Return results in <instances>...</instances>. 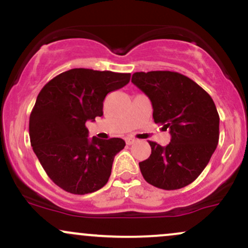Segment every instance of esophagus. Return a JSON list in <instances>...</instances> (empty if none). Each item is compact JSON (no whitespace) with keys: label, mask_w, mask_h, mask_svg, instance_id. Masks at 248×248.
I'll return each mask as SVG.
<instances>
[{"label":"esophagus","mask_w":248,"mask_h":248,"mask_svg":"<svg viewBox=\"0 0 248 248\" xmlns=\"http://www.w3.org/2000/svg\"><path fill=\"white\" fill-rule=\"evenodd\" d=\"M135 141L136 140L134 138H126V143L129 144V146H130V144H133Z\"/></svg>","instance_id":"obj_1"}]
</instances>
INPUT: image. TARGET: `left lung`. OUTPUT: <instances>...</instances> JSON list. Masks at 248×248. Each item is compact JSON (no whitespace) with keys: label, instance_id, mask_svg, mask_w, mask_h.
Returning <instances> with one entry per match:
<instances>
[{"label":"left lung","instance_id":"1","mask_svg":"<svg viewBox=\"0 0 248 248\" xmlns=\"http://www.w3.org/2000/svg\"><path fill=\"white\" fill-rule=\"evenodd\" d=\"M132 82L150 99L155 124L171 135L162 147L149 141L152 154L139 163L143 178L164 190L192 183L207 166L219 140V115L206 91L171 71L135 72Z\"/></svg>","mask_w":248,"mask_h":248}]
</instances>
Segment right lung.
<instances>
[{"label":"right lung","mask_w":248,"mask_h":248,"mask_svg":"<svg viewBox=\"0 0 248 248\" xmlns=\"http://www.w3.org/2000/svg\"><path fill=\"white\" fill-rule=\"evenodd\" d=\"M130 73L72 69L47 82L30 114L31 146L43 169L65 191L85 195L101 189L112 172L122 139H88L86 121L102 116L109 92L124 87Z\"/></svg>","instance_id":"1"}]
</instances>
